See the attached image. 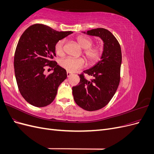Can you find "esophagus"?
<instances>
[{"label":"esophagus","mask_w":154,"mask_h":154,"mask_svg":"<svg viewBox=\"0 0 154 154\" xmlns=\"http://www.w3.org/2000/svg\"><path fill=\"white\" fill-rule=\"evenodd\" d=\"M72 74V73L71 72H69V71H67V77H69V76H70Z\"/></svg>","instance_id":"34e87169"}]
</instances>
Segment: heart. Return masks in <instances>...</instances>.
<instances>
[{
    "mask_svg": "<svg viewBox=\"0 0 154 154\" xmlns=\"http://www.w3.org/2000/svg\"><path fill=\"white\" fill-rule=\"evenodd\" d=\"M77 42L80 47L83 49V56L87 59L90 65L96 63L100 59L103 51L98 45L92 46L94 41L91 37L87 36H79L76 38ZM66 48V40L61 39L58 40L55 44V52L60 56H62L65 53ZM85 62L82 58H66L60 60V65L62 68L69 72H74L78 69L83 68L85 66Z\"/></svg>",
    "mask_w": 154,
    "mask_h": 154,
    "instance_id": "1",
    "label": "heart"
}]
</instances>
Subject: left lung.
<instances>
[{"label":"left lung","instance_id":"obj_1","mask_svg":"<svg viewBox=\"0 0 154 154\" xmlns=\"http://www.w3.org/2000/svg\"><path fill=\"white\" fill-rule=\"evenodd\" d=\"M86 33L100 37L104 43L103 51L100 61L83 71L92 79L87 80L84 74H79L80 82L72 87V94L76 103L81 108L94 111L108 104L118 89L122 54L118 40L109 30L97 28Z\"/></svg>","mask_w":154,"mask_h":154}]
</instances>
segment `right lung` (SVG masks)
<instances>
[{
	"label": "right lung",
	"mask_w": 154,
	"mask_h": 154,
	"mask_svg": "<svg viewBox=\"0 0 154 154\" xmlns=\"http://www.w3.org/2000/svg\"><path fill=\"white\" fill-rule=\"evenodd\" d=\"M72 31H57L44 24L29 27L18 40L14 57V68L18 89L31 105L43 107L51 104L59 85L67 78L66 69L52 59L56 56L54 46ZM46 66L54 69L47 76Z\"/></svg>",
	"instance_id": "right-lung-1"
}]
</instances>
